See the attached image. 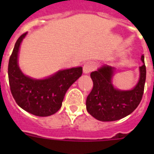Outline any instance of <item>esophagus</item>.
I'll use <instances>...</instances> for the list:
<instances>
[{"label":"esophagus","mask_w":154,"mask_h":154,"mask_svg":"<svg viewBox=\"0 0 154 154\" xmlns=\"http://www.w3.org/2000/svg\"><path fill=\"white\" fill-rule=\"evenodd\" d=\"M96 68V65L93 62H85V65H83V72L85 74L91 72L92 71H93Z\"/></svg>","instance_id":"obj_1"}]
</instances>
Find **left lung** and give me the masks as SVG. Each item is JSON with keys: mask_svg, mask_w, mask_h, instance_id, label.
<instances>
[{"mask_svg": "<svg viewBox=\"0 0 154 154\" xmlns=\"http://www.w3.org/2000/svg\"><path fill=\"white\" fill-rule=\"evenodd\" d=\"M140 67V77L132 90L120 91L112 84L114 68L104 65L91 72L93 88L86 99V109L91 116L99 121H115L130 115L138 106L143 98L146 81V65Z\"/></svg>", "mask_w": 154, "mask_h": 154, "instance_id": "8db88e82", "label": "left lung"}]
</instances>
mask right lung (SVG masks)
I'll return each mask as SVG.
<instances>
[{"instance_id": "right-lung-1", "label": "right lung", "mask_w": 154, "mask_h": 154, "mask_svg": "<svg viewBox=\"0 0 154 154\" xmlns=\"http://www.w3.org/2000/svg\"><path fill=\"white\" fill-rule=\"evenodd\" d=\"M26 32L19 37L8 63L11 92L19 106L38 116H48L62 106L65 92L79 78L82 68L62 70L45 79L37 80L24 75L17 65L19 47Z\"/></svg>"}]
</instances>
